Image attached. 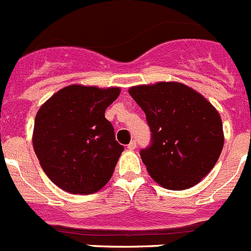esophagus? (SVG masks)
Listing matches in <instances>:
<instances>
[{
	"mask_svg": "<svg viewBox=\"0 0 251 251\" xmlns=\"http://www.w3.org/2000/svg\"><path fill=\"white\" fill-rule=\"evenodd\" d=\"M128 150H135L136 149V141L135 140H131V142L127 145Z\"/></svg>",
	"mask_w": 251,
	"mask_h": 251,
	"instance_id": "obj_1",
	"label": "esophagus"
}]
</instances>
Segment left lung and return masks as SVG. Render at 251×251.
<instances>
[{
	"label": "left lung",
	"instance_id": "8db88e82",
	"mask_svg": "<svg viewBox=\"0 0 251 251\" xmlns=\"http://www.w3.org/2000/svg\"><path fill=\"white\" fill-rule=\"evenodd\" d=\"M146 115L151 142L140 151L157 184L184 190L211 171L224 145L220 115L204 96L179 82L128 90Z\"/></svg>",
	"mask_w": 251,
	"mask_h": 251
}]
</instances>
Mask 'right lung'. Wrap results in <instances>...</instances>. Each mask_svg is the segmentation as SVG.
<instances>
[{"label": "right lung", "instance_id": "1", "mask_svg": "<svg viewBox=\"0 0 251 251\" xmlns=\"http://www.w3.org/2000/svg\"><path fill=\"white\" fill-rule=\"evenodd\" d=\"M119 87L71 85L40 107L33 149L49 179L71 194H92L109 181L124 146L115 139L105 110Z\"/></svg>", "mask_w": 251, "mask_h": 251}]
</instances>
